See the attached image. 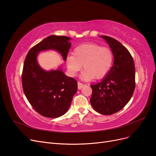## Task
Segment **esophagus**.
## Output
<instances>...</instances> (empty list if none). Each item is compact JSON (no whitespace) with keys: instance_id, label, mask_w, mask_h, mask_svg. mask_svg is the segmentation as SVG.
I'll return each mask as SVG.
<instances>
[{"instance_id":"34e87169","label":"esophagus","mask_w":156,"mask_h":156,"mask_svg":"<svg viewBox=\"0 0 156 156\" xmlns=\"http://www.w3.org/2000/svg\"><path fill=\"white\" fill-rule=\"evenodd\" d=\"M77 84H78V88H79V90H81V89L84 87V84L82 83H81V82H79V81H78Z\"/></svg>"}]
</instances>
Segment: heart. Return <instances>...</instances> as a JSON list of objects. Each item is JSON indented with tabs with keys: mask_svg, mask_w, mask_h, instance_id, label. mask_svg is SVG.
Wrapping results in <instances>:
<instances>
[{
	"mask_svg": "<svg viewBox=\"0 0 156 156\" xmlns=\"http://www.w3.org/2000/svg\"><path fill=\"white\" fill-rule=\"evenodd\" d=\"M114 61L112 51L107 47L94 43L80 45L75 48L73 55L66 58L69 73L75 76L82 68L84 71L82 77L85 80L102 79L108 73Z\"/></svg>",
	"mask_w": 156,
	"mask_h": 156,
	"instance_id": "obj_1",
	"label": "heart"
}]
</instances>
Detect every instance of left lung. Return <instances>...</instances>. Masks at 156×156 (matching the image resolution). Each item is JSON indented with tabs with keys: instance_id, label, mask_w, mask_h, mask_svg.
I'll list each match as a JSON object with an SVG mask.
<instances>
[{
	"instance_id": "obj_1",
	"label": "left lung",
	"mask_w": 156,
	"mask_h": 156,
	"mask_svg": "<svg viewBox=\"0 0 156 156\" xmlns=\"http://www.w3.org/2000/svg\"><path fill=\"white\" fill-rule=\"evenodd\" d=\"M101 37L112 51L114 63L100 83L90 86V103L98 112L111 115L120 111L132 97L135 88V67L133 57L123 45L111 37Z\"/></svg>"
}]
</instances>
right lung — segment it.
Wrapping results in <instances>:
<instances>
[{
    "mask_svg": "<svg viewBox=\"0 0 156 156\" xmlns=\"http://www.w3.org/2000/svg\"><path fill=\"white\" fill-rule=\"evenodd\" d=\"M70 37L50 36L29 50L23 64L22 86L23 92L34 110L41 116L55 119L67 112L77 90V81L66 75L62 70L45 72L36 60L41 51L54 49L64 60L71 46Z\"/></svg>",
    "mask_w": 156,
    "mask_h": 156,
    "instance_id": "right-lung-1",
    "label": "right lung"
}]
</instances>
